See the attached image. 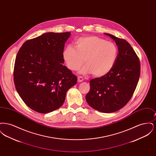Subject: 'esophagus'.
<instances>
[{
    "label": "esophagus",
    "mask_w": 156,
    "mask_h": 156,
    "mask_svg": "<svg viewBox=\"0 0 156 156\" xmlns=\"http://www.w3.org/2000/svg\"><path fill=\"white\" fill-rule=\"evenodd\" d=\"M83 81V78L82 76H78V82H81Z\"/></svg>",
    "instance_id": "obj_1"
}]
</instances>
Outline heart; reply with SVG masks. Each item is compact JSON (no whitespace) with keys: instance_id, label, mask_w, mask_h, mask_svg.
Here are the masks:
<instances>
[{"instance_id":"obj_1","label":"heart","mask_w":156,"mask_h":156,"mask_svg":"<svg viewBox=\"0 0 156 156\" xmlns=\"http://www.w3.org/2000/svg\"><path fill=\"white\" fill-rule=\"evenodd\" d=\"M118 48L111 41L95 36H87L75 40V48L68 45L62 52V58L67 67L72 71H80L83 74H91L102 77L108 74L118 57Z\"/></svg>"}]
</instances>
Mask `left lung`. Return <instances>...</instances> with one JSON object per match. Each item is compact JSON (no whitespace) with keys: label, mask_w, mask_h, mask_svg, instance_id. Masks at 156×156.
Instances as JSON below:
<instances>
[{"label":"left lung","mask_w":156,"mask_h":156,"mask_svg":"<svg viewBox=\"0 0 156 156\" xmlns=\"http://www.w3.org/2000/svg\"><path fill=\"white\" fill-rule=\"evenodd\" d=\"M118 47L119 53L111 71L90 81L86 101L94 109L104 113L117 111L133 95L140 74V63L133 48L125 40L108 33Z\"/></svg>","instance_id":"left-lung-1"}]
</instances>
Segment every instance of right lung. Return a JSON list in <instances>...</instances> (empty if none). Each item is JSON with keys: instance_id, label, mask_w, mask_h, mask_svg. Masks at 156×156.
I'll return each mask as SVG.
<instances>
[{"instance_id": "right-lung-1", "label": "right lung", "mask_w": 156, "mask_h": 156, "mask_svg": "<svg viewBox=\"0 0 156 156\" xmlns=\"http://www.w3.org/2000/svg\"><path fill=\"white\" fill-rule=\"evenodd\" d=\"M70 36V32L46 33L24 42L18 51L15 87L34 111L47 113L58 109L67 90L76 83V76L62 65L64 45Z\"/></svg>"}]
</instances>
